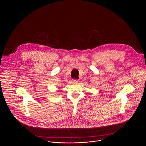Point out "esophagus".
<instances>
[{
    "label": "esophagus",
    "mask_w": 146,
    "mask_h": 146,
    "mask_svg": "<svg viewBox=\"0 0 146 146\" xmlns=\"http://www.w3.org/2000/svg\"><path fill=\"white\" fill-rule=\"evenodd\" d=\"M72 82L74 83H78L79 82V80H77V79H72Z\"/></svg>",
    "instance_id": "esophagus-1"
}]
</instances>
